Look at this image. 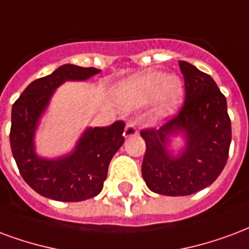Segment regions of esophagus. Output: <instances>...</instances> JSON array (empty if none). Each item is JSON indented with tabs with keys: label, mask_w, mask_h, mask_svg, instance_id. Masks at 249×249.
Instances as JSON below:
<instances>
[{
	"label": "esophagus",
	"mask_w": 249,
	"mask_h": 249,
	"mask_svg": "<svg viewBox=\"0 0 249 249\" xmlns=\"http://www.w3.org/2000/svg\"><path fill=\"white\" fill-rule=\"evenodd\" d=\"M139 133V128H137V125L134 121H129L126 126H125L124 129V137H132V136H136V134Z\"/></svg>",
	"instance_id": "obj_1"
}]
</instances>
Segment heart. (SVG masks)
I'll return each mask as SVG.
<instances>
[{"label":"heart","instance_id":"obj_1","mask_svg":"<svg viewBox=\"0 0 249 249\" xmlns=\"http://www.w3.org/2000/svg\"><path fill=\"white\" fill-rule=\"evenodd\" d=\"M119 92L129 108H139L157 99L156 115L160 117L170 115L182 100L179 82L158 71L134 75L121 84Z\"/></svg>","mask_w":249,"mask_h":249}]
</instances>
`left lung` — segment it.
Here are the masks:
<instances>
[{"mask_svg":"<svg viewBox=\"0 0 249 249\" xmlns=\"http://www.w3.org/2000/svg\"><path fill=\"white\" fill-rule=\"evenodd\" d=\"M185 80V100L176 116L160 129L140 132L146 143L142 177L157 194L182 196L213 183L226 166L231 143L227 100L209 73L185 60L179 62ZM182 131L186 150L173 159L167 153L168 136Z\"/></svg>","mask_w":249,"mask_h":249,"instance_id":"obj_1","label":"left lung"}]
</instances>
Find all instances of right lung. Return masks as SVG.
<instances>
[{
  "label": "right lung",
  "instance_id": "right-lung-1",
  "mask_svg": "<svg viewBox=\"0 0 249 249\" xmlns=\"http://www.w3.org/2000/svg\"><path fill=\"white\" fill-rule=\"evenodd\" d=\"M100 72L95 67L60 66L31 82L12 108L10 146L18 170L38 194L60 202H80L96 196L104 186L112 157L124 142L125 123L89 128L67 157L49 161L34 153V130L58 86L66 80H86Z\"/></svg>",
  "mask_w": 249,
  "mask_h": 249
}]
</instances>
